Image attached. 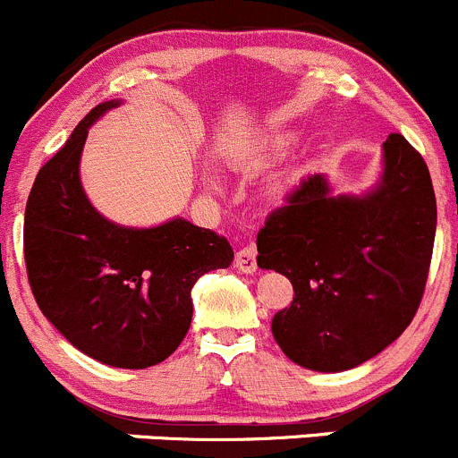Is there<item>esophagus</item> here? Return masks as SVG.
<instances>
[{"label": "esophagus", "mask_w": 458, "mask_h": 458, "mask_svg": "<svg viewBox=\"0 0 458 458\" xmlns=\"http://www.w3.org/2000/svg\"><path fill=\"white\" fill-rule=\"evenodd\" d=\"M256 254H259V251H256L254 245H245L236 251V260H233V263H236V267L241 269L242 274H254L256 269H259Z\"/></svg>", "instance_id": "1"}]
</instances>
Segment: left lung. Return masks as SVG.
I'll list each match as a JSON object with an SVG mask.
<instances>
[{"mask_svg":"<svg viewBox=\"0 0 458 458\" xmlns=\"http://www.w3.org/2000/svg\"><path fill=\"white\" fill-rule=\"evenodd\" d=\"M376 191L333 195L310 175L259 232V265L290 278L294 299L272 333L299 367L337 373L385 351L420 306L434 236L437 195L420 152L403 137L385 141Z\"/></svg>","mask_w":458,"mask_h":458,"instance_id":"1","label":"left lung"}]
</instances>
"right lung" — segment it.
Returning a JSON list of instances; mask_svg holds the SVG:
<instances>
[{"mask_svg": "<svg viewBox=\"0 0 458 458\" xmlns=\"http://www.w3.org/2000/svg\"><path fill=\"white\" fill-rule=\"evenodd\" d=\"M119 106H96L38 173L24 213V260L42 315L98 362L148 369L186 337L191 290L202 274L229 267L232 245L189 220L150 229L119 226L96 211L78 164L87 130Z\"/></svg>", "mask_w": 458, "mask_h": 458, "instance_id": "1", "label": "right lung"}]
</instances>
